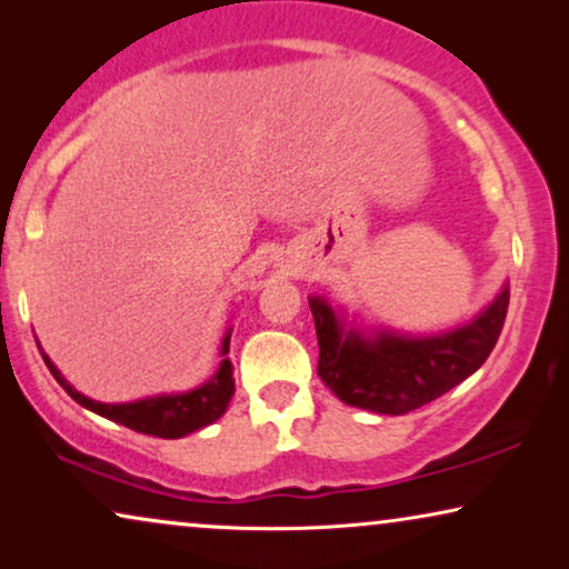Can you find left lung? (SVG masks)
I'll return each mask as SVG.
<instances>
[{
    "mask_svg": "<svg viewBox=\"0 0 569 569\" xmlns=\"http://www.w3.org/2000/svg\"><path fill=\"white\" fill-rule=\"evenodd\" d=\"M308 302L323 383L349 407L399 417L448 393L485 365L502 331L510 287L502 284L500 295L469 323L435 337L362 331L347 326L329 300L313 295Z\"/></svg>",
    "mask_w": 569,
    "mask_h": 569,
    "instance_id": "left-lung-1",
    "label": "left lung"
}]
</instances>
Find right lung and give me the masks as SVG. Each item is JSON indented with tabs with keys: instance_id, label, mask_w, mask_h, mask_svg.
I'll return each instance as SVG.
<instances>
[{
	"instance_id": "obj_1",
	"label": "right lung",
	"mask_w": 569,
	"mask_h": 569,
	"mask_svg": "<svg viewBox=\"0 0 569 569\" xmlns=\"http://www.w3.org/2000/svg\"><path fill=\"white\" fill-rule=\"evenodd\" d=\"M228 352H230V331L224 333L222 339L220 368H217L214 376L209 378L204 386L193 388V391H186V393L150 396V399H139L131 403H100V401L88 399V396L74 391V386L67 383L64 376L57 370V365L49 360V355L43 352L41 355H43L46 368H49L51 376L57 378V383L64 388V391L72 396L80 407L96 411V415L111 419V422L129 427V430L134 432L176 440L189 432L201 430V427L217 422V419L224 415V409H228L232 393H236L232 362L228 360Z\"/></svg>"
}]
</instances>
